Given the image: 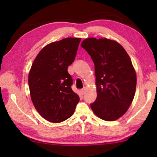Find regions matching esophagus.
Returning <instances> with one entry per match:
<instances>
[{"instance_id":"obj_1","label":"esophagus","mask_w":157,"mask_h":157,"mask_svg":"<svg viewBox=\"0 0 157 157\" xmlns=\"http://www.w3.org/2000/svg\"><path fill=\"white\" fill-rule=\"evenodd\" d=\"M86 88H82V89L81 90V93H82V94H84L85 93H86Z\"/></svg>"}]
</instances>
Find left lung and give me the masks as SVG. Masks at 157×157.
<instances>
[{
    "label": "left lung",
    "mask_w": 157,
    "mask_h": 157,
    "mask_svg": "<svg viewBox=\"0 0 157 157\" xmlns=\"http://www.w3.org/2000/svg\"><path fill=\"white\" fill-rule=\"evenodd\" d=\"M81 46L94 63L97 97L90 105L94 114L113 121L128 111L134 100L136 73L129 56L115 40L88 38Z\"/></svg>",
    "instance_id": "left-lung-1"
}]
</instances>
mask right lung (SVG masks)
Instances as JSON below:
<instances>
[{
  "instance_id": "1",
  "label": "right lung",
  "mask_w": 157,
  "mask_h": 157,
  "mask_svg": "<svg viewBox=\"0 0 157 157\" xmlns=\"http://www.w3.org/2000/svg\"><path fill=\"white\" fill-rule=\"evenodd\" d=\"M81 38H66L44 46L33 62L28 85L33 105L43 118L52 123L65 121L79 101L72 90L67 71L74 61Z\"/></svg>"
}]
</instances>
